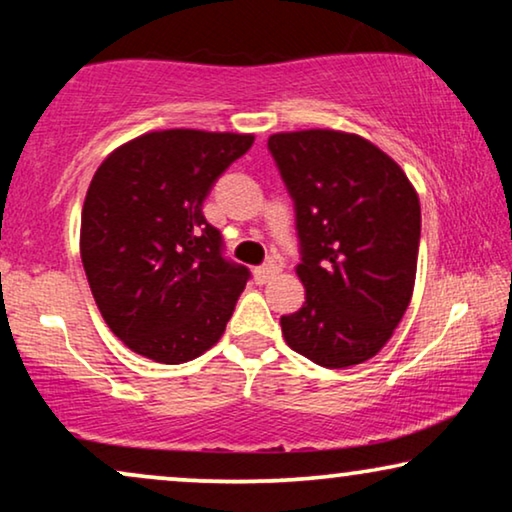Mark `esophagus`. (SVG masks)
Listing matches in <instances>:
<instances>
[{"label": "esophagus", "mask_w": 512, "mask_h": 512, "mask_svg": "<svg viewBox=\"0 0 512 512\" xmlns=\"http://www.w3.org/2000/svg\"><path fill=\"white\" fill-rule=\"evenodd\" d=\"M277 272H279V268L275 263H268V265H261V268H256L254 270V279L258 284H265V282H270L272 277H277Z\"/></svg>", "instance_id": "obj_1"}]
</instances>
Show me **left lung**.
Listing matches in <instances>:
<instances>
[{
	"label": "left lung",
	"mask_w": 512,
	"mask_h": 512,
	"mask_svg": "<svg viewBox=\"0 0 512 512\" xmlns=\"http://www.w3.org/2000/svg\"><path fill=\"white\" fill-rule=\"evenodd\" d=\"M268 146L303 247L305 303L282 317L286 345L317 366H359L387 345L412 300L419 195L394 158L354 132H275Z\"/></svg>",
	"instance_id": "1"
}]
</instances>
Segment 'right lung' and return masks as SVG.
<instances>
[{
    "label": "right lung",
    "mask_w": 512,
    "mask_h": 512,
    "mask_svg": "<svg viewBox=\"0 0 512 512\" xmlns=\"http://www.w3.org/2000/svg\"><path fill=\"white\" fill-rule=\"evenodd\" d=\"M254 135L153 130L109 153L81 212V261L111 333L139 356L186 363L214 347L249 270L221 256L202 202Z\"/></svg>",
    "instance_id": "obj_1"
}]
</instances>
